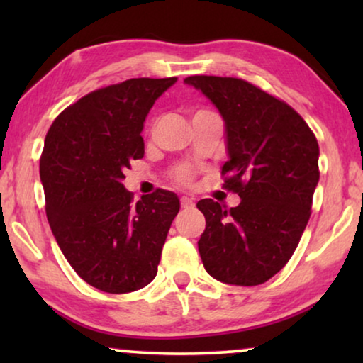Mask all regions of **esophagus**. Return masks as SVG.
I'll return each instance as SVG.
<instances>
[{"instance_id": "obj_1", "label": "esophagus", "mask_w": 363, "mask_h": 363, "mask_svg": "<svg viewBox=\"0 0 363 363\" xmlns=\"http://www.w3.org/2000/svg\"><path fill=\"white\" fill-rule=\"evenodd\" d=\"M180 203H182V208H193V206H195V203H193L191 198H188V196H182Z\"/></svg>"}]
</instances>
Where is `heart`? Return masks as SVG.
Here are the masks:
<instances>
[{
    "label": "heart",
    "instance_id": "b5f03b06",
    "mask_svg": "<svg viewBox=\"0 0 363 363\" xmlns=\"http://www.w3.org/2000/svg\"><path fill=\"white\" fill-rule=\"evenodd\" d=\"M173 177H175V180L178 183H182V185H190L193 180V170L188 167H180V168H177L175 173H173Z\"/></svg>",
    "mask_w": 363,
    "mask_h": 363
}]
</instances>
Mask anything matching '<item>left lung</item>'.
<instances>
[{
  "label": "left lung",
  "mask_w": 363,
  "mask_h": 363,
  "mask_svg": "<svg viewBox=\"0 0 363 363\" xmlns=\"http://www.w3.org/2000/svg\"><path fill=\"white\" fill-rule=\"evenodd\" d=\"M226 127L225 188L241 203H196L206 228L198 241L206 272L225 284L257 286L291 259L319 183V143L291 106L236 77L190 76Z\"/></svg>",
  "instance_id": "1"
}]
</instances>
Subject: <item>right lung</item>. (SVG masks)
Wrapping results in <instances>:
<instances>
[{
    "mask_svg": "<svg viewBox=\"0 0 363 363\" xmlns=\"http://www.w3.org/2000/svg\"><path fill=\"white\" fill-rule=\"evenodd\" d=\"M177 77L128 79L62 111L39 162L52 235L87 284L125 294L157 276L180 200L157 190L133 203L123 172L143 157V122Z\"/></svg>",
    "mask_w": 363,
    "mask_h": 363,
    "instance_id": "1",
    "label": "right lung"
}]
</instances>
